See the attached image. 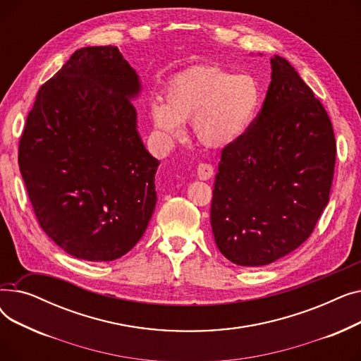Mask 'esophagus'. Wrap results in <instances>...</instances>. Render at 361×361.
<instances>
[{"label":"esophagus","instance_id":"esophagus-1","mask_svg":"<svg viewBox=\"0 0 361 361\" xmlns=\"http://www.w3.org/2000/svg\"><path fill=\"white\" fill-rule=\"evenodd\" d=\"M214 176V166L211 164H199L197 165V177L200 180H209Z\"/></svg>","mask_w":361,"mask_h":361}]
</instances>
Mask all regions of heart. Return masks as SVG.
<instances>
[{
    "label": "heart",
    "instance_id": "b5f03b06",
    "mask_svg": "<svg viewBox=\"0 0 361 361\" xmlns=\"http://www.w3.org/2000/svg\"><path fill=\"white\" fill-rule=\"evenodd\" d=\"M260 98V86L253 75L200 66L168 83L165 102H152L150 117L169 143L184 136V123L190 121L195 137L203 146L225 149L247 135Z\"/></svg>",
    "mask_w": 361,
    "mask_h": 361
}]
</instances>
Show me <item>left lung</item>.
<instances>
[{
	"label": "left lung",
	"instance_id": "1",
	"mask_svg": "<svg viewBox=\"0 0 361 361\" xmlns=\"http://www.w3.org/2000/svg\"><path fill=\"white\" fill-rule=\"evenodd\" d=\"M262 111L225 147L215 176L211 225L219 252L263 267L294 252L329 202L336 145L328 114L294 67L271 59Z\"/></svg>",
	"mask_w": 361,
	"mask_h": 361
}]
</instances>
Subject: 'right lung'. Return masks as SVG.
Segmentation results:
<instances>
[{"label":"right lung","instance_id":"1","mask_svg":"<svg viewBox=\"0 0 361 361\" xmlns=\"http://www.w3.org/2000/svg\"><path fill=\"white\" fill-rule=\"evenodd\" d=\"M140 90L136 70L108 45L75 51L36 94L18 165L41 228L73 257H121L155 211L159 161L131 104Z\"/></svg>","mask_w":361,"mask_h":361}]
</instances>
